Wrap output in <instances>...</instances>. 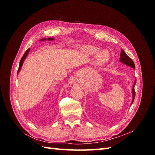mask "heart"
Returning a JSON list of instances; mask_svg holds the SVG:
<instances>
[{
  "label": "heart",
  "mask_w": 155,
  "mask_h": 155,
  "mask_svg": "<svg viewBox=\"0 0 155 155\" xmlns=\"http://www.w3.org/2000/svg\"><path fill=\"white\" fill-rule=\"evenodd\" d=\"M99 49L94 47V46H88L84 49V53L88 56H92L96 54ZM97 61L98 63L104 64L109 61L110 59V54L107 51H103L100 52L97 55Z\"/></svg>",
  "instance_id": "b5f03b06"
}]
</instances>
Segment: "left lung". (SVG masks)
Wrapping results in <instances>:
<instances>
[{
  "instance_id": "obj_1",
  "label": "left lung",
  "mask_w": 155,
  "mask_h": 155,
  "mask_svg": "<svg viewBox=\"0 0 155 155\" xmlns=\"http://www.w3.org/2000/svg\"><path fill=\"white\" fill-rule=\"evenodd\" d=\"M119 61L122 63H123L124 64H126L128 67H130L131 68H133V69L135 68V66H134V62L133 61L132 59H131L127 55V54L125 53V52L123 50V49H121V52H120V57L119 58ZM136 82L137 80H135L134 81V83L133 84V87L132 88V93H133V100H132V103H131V104H133L134 99V97H135V92H134V85L136 84Z\"/></svg>"
}]
</instances>
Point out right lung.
<instances>
[{
    "label": "right lung",
    "instance_id": "right-lung-1",
    "mask_svg": "<svg viewBox=\"0 0 155 155\" xmlns=\"http://www.w3.org/2000/svg\"><path fill=\"white\" fill-rule=\"evenodd\" d=\"M47 39L48 41H51L54 40V38H42V39H41L40 41H45L47 40ZM29 51H30V48H28V50L25 52V53L24 54V55L22 56V57L21 60V61H20V63H19V67H18V72H17V74L18 73L19 71H21V68H22V66L23 62H24V61H25V60L26 59V58H27V55H28V54Z\"/></svg>",
    "mask_w": 155,
    "mask_h": 155
}]
</instances>
